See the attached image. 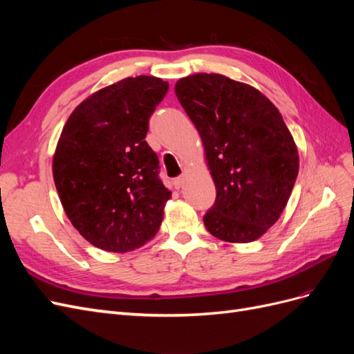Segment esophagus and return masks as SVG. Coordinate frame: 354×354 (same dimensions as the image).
I'll return each mask as SVG.
<instances>
[{
	"mask_svg": "<svg viewBox=\"0 0 354 354\" xmlns=\"http://www.w3.org/2000/svg\"><path fill=\"white\" fill-rule=\"evenodd\" d=\"M183 185H185V176H180V177H177V178L173 180V186H174L176 189H180Z\"/></svg>",
	"mask_w": 354,
	"mask_h": 354,
	"instance_id": "obj_1",
	"label": "esophagus"
}]
</instances>
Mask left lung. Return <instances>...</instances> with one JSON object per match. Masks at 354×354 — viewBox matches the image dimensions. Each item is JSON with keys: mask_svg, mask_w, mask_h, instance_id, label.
<instances>
[{"mask_svg": "<svg viewBox=\"0 0 354 354\" xmlns=\"http://www.w3.org/2000/svg\"><path fill=\"white\" fill-rule=\"evenodd\" d=\"M176 94L216 183L207 230L233 243L259 239L281 217L298 176V151L282 115L259 90L220 73L181 78Z\"/></svg>", "mask_w": 354, "mask_h": 354, "instance_id": "obj_1", "label": "left lung"}]
</instances>
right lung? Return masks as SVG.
Here are the masks:
<instances>
[{"mask_svg":"<svg viewBox=\"0 0 354 354\" xmlns=\"http://www.w3.org/2000/svg\"><path fill=\"white\" fill-rule=\"evenodd\" d=\"M168 82L140 75L85 99L63 127L53 177L73 227L91 245L127 252L159 230L171 192L145 140Z\"/></svg>","mask_w":354,"mask_h":354,"instance_id":"right-lung-1","label":"right lung"}]
</instances>
